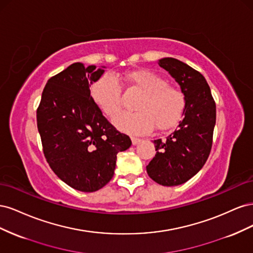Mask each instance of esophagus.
<instances>
[{
	"label": "esophagus",
	"instance_id": "1",
	"mask_svg": "<svg viewBox=\"0 0 253 253\" xmlns=\"http://www.w3.org/2000/svg\"><path fill=\"white\" fill-rule=\"evenodd\" d=\"M132 143L135 145V144H137V143H139L140 141H141V139L140 138H137V137H132Z\"/></svg>",
	"mask_w": 253,
	"mask_h": 253
}]
</instances>
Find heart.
Segmentation results:
<instances>
[{
    "label": "heart",
    "mask_w": 253,
    "mask_h": 253,
    "mask_svg": "<svg viewBox=\"0 0 253 253\" xmlns=\"http://www.w3.org/2000/svg\"><path fill=\"white\" fill-rule=\"evenodd\" d=\"M125 80L141 91L134 105L136 112L122 113L114 120L118 128L135 135L147 134L156 126L164 131L172 127L185 108L180 88L167 84L159 75L148 70L126 74ZM90 96L99 109L113 118L121 109V85L118 77L106 73L90 86Z\"/></svg>",
    "instance_id": "b5f03b06"
}]
</instances>
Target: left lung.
<instances>
[{
	"label": "left lung",
	"instance_id": "8db88e82",
	"mask_svg": "<svg viewBox=\"0 0 253 253\" xmlns=\"http://www.w3.org/2000/svg\"><path fill=\"white\" fill-rule=\"evenodd\" d=\"M185 95L183 118L166 139L154 140L156 154L147 166L150 177L162 186H178L200 171L209 157L216 106L204 76L174 58L158 61Z\"/></svg>",
	"mask_w": 253,
	"mask_h": 253
}]
</instances>
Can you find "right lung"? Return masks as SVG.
Segmentation results:
<instances>
[{
	"label": "right lung",
	"instance_id": "obj_1",
	"mask_svg": "<svg viewBox=\"0 0 253 253\" xmlns=\"http://www.w3.org/2000/svg\"><path fill=\"white\" fill-rule=\"evenodd\" d=\"M105 66L77 62L51 77L37 110L38 131L51 170L70 187L95 192L114 175L118 152L132 141L118 132L90 96Z\"/></svg>",
	"mask_w": 253,
	"mask_h": 253
}]
</instances>
